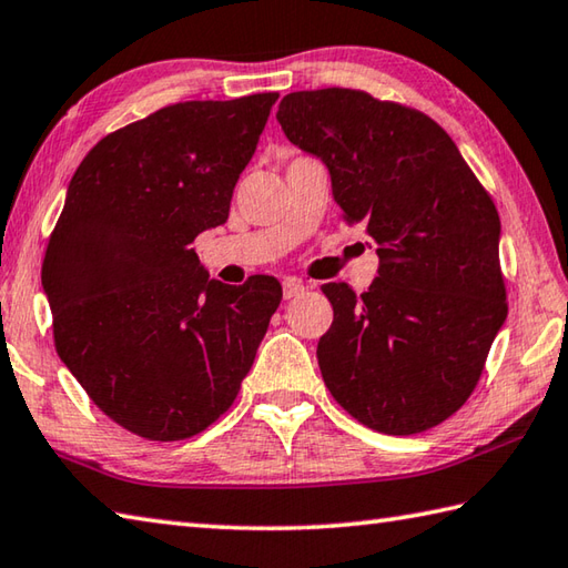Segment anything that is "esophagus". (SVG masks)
Instances as JSON below:
<instances>
[{"instance_id": "1", "label": "esophagus", "mask_w": 568, "mask_h": 568, "mask_svg": "<svg viewBox=\"0 0 568 568\" xmlns=\"http://www.w3.org/2000/svg\"><path fill=\"white\" fill-rule=\"evenodd\" d=\"M300 293H305V283L300 281V277H285V281H283V297L293 300Z\"/></svg>"}]
</instances>
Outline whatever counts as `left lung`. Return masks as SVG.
<instances>
[{
    "mask_svg": "<svg viewBox=\"0 0 568 568\" xmlns=\"http://www.w3.org/2000/svg\"><path fill=\"white\" fill-rule=\"evenodd\" d=\"M277 122L327 166L344 219L376 241L369 291L325 283L322 379L374 430L410 436L473 394L507 320L499 216L438 122L349 88L291 93Z\"/></svg>",
    "mask_w": 568,
    "mask_h": 568,
    "instance_id": "left-lung-1",
    "label": "left lung"
}]
</instances>
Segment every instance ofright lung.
Here are the masks:
<instances>
[{
  "label": "right lung",
  "mask_w": 568,
  "mask_h": 568,
  "mask_svg": "<svg viewBox=\"0 0 568 568\" xmlns=\"http://www.w3.org/2000/svg\"><path fill=\"white\" fill-rule=\"evenodd\" d=\"M277 93L192 100L115 130L65 192L41 283L61 362L148 440L196 436L236 398L281 283L209 277L192 241L226 224Z\"/></svg>",
  "instance_id": "right-lung-1"
}]
</instances>
